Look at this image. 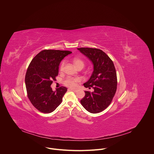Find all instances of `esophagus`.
I'll list each match as a JSON object with an SVG mask.
<instances>
[{"mask_svg": "<svg viewBox=\"0 0 154 154\" xmlns=\"http://www.w3.org/2000/svg\"><path fill=\"white\" fill-rule=\"evenodd\" d=\"M69 90H70V91H73V92H78V89H73V88H69Z\"/></svg>", "mask_w": 154, "mask_h": 154, "instance_id": "1", "label": "esophagus"}]
</instances>
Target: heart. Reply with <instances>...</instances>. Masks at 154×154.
I'll list each match as a JSON object with an SVG mask.
<instances>
[{
    "label": "heart",
    "instance_id": "heart-1",
    "mask_svg": "<svg viewBox=\"0 0 154 154\" xmlns=\"http://www.w3.org/2000/svg\"><path fill=\"white\" fill-rule=\"evenodd\" d=\"M73 64L74 65L76 66V67H84V66L85 65V63L84 62L79 59V58H75L73 60ZM64 65H65V62L63 61L62 62V63H60V70L62 72L63 70V68H64ZM81 82V79L79 78H72V77H68L64 81V84L69 87L71 88H73L77 86V85L78 84L79 82Z\"/></svg>",
    "mask_w": 154,
    "mask_h": 154
}]
</instances>
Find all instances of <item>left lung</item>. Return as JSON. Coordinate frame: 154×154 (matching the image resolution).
Listing matches in <instances>:
<instances>
[{
    "label": "left lung",
    "mask_w": 154,
    "mask_h": 154,
    "mask_svg": "<svg viewBox=\"0 0 154 154\" xmlns=\"http://www.w3.org/2000/svg\"><path fill=\"white\" fill-rule=\"evenodd\" d=\"M78 50L92 62L94 71L84 85L92 88L93 91H85L81 100L82 106L91 113H98L110 105L117 90V79L112 61L101 50L81 47Z\"/></svg>",
    "instance_id": "8db88e82"
}]
</instances>
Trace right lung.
<instances>
[{"label":"right lung","mask_w":154,"mask_h":154,"mask_svg":"<svg viewBox=\"0 0 154 154\" xmlns=\"http://www.w3.org/2000/svg\"><path fill=\"white\" fill-rule=\"evenodd\" d=\"M71 53L66 50H44L29 65L25 78L27 95L40 112H51L61 104L67 88L61 87L53 91L50 86L58 75L60 62Z\"/></svg>","instance_id":"add662e5"}]
</instances>
